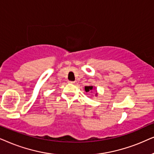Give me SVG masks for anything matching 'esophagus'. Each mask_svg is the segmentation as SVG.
<instances>
[{"label": "esophagus", "mask_w": 154, "mask_h": 154, "mask_svg": "<svg viewBox=\"0 0 154 154\" xmlns=\"http://www.w3.org/2000/svg\"><path fill=\"white\" fill-rule=\"evenodd\" d=\"M67 83H69V84H74V83H75V82H74V81H67Z\"/></svg>", "instance_id": "1"}]
</instances>
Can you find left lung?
<instances>
[{"label": "left lung", "mask_w": 154, "mask_h": 154, "mask_svg": "<svg viewBox=\"0 0 154 154\" xmlns=\"http://www.w3.org/2000/svg\"><path fill=\"white\" fill-rule=\"evenodd\" d=\"M85 89L86 92H89L93 89V87L92 86H87V87H85Z\"/></svg>", "instance_id": "1"}]
</instances>
